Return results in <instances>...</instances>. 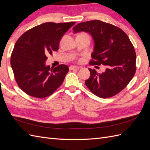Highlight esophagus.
Segmentation results:
<instances>
[{"mask_svg": "<svg viewBox=\"0 0 150 150\" xmlns=\"http://www.w3.org/2000/svg\"><path fill=\"white\" fill-rule=\"evenodd\" d=\"M79 69V67L78 66H71L69 67L70 70H78Z\"/></svg>", "mask_w": 150, "mask_h": 150, "instance_id": "1", "label": "esophagus"}]
</instances>
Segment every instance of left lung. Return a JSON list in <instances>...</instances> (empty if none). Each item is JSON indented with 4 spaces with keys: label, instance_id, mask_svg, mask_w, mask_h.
<instances>
[{
    "label": "left lung",
    "instance_id": "8db88e82",
    "mask_svg": "<svg viewBox=\"0 0 150 150\" xmlns=\"http://www.w3.org/2000/svg\"><path fill=\"white\" fill-rule=\"evenodd\" d=\"M74 33L86 32L94 40L91 65L106 66L98 73L89 68L85 81L88 89L101 98L112 97L128 84L136 72V53L128 36L120 28L99 20L81 22L73 28Z\"/></svg>",
    "mask_w": 150,
    "mask_h": 150
}]
</instances>
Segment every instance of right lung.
Segmentation results:
<instances>
[{"label":"right lung","mask_w":150,"mask_h":150,"mask_svg":"<svg viewBox=\"0 0 150 150\" xmlns=\"http://www.w3.org/2000/svg\"><path fill=\"white\" fill-rule=\"evenodd\" d=\"M75 22H46L26 31L17 40L11 57V65L19 88L29 96L44 98L62 84L69 67L46 65V55L57 51L63 35Z\"/></svg>","instance_id":"1"}]
</instances>
